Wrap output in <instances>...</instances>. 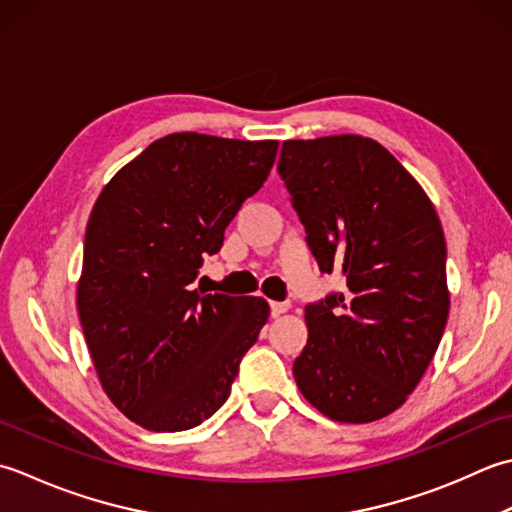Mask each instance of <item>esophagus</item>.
<instances>
[{
	"instance_id": "34e87169",
	"label": "esophagus",
	"mask_w": 512,
	"mask_h": 512,
	"mask_svg": "<svg viewBox=\"0 0 512 512\" xmlns=\"http://www.w3.org/2000/svg\"><path fill=\"white\" fill-rule=\"evenodd\" d=\"M271 316H274V318H278L280 314H285V311H289V302H271Z\"/></svg>"
}]
</instances>
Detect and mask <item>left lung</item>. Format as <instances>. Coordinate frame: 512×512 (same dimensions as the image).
Returning a JSON list of instances; mask_svg holds the SVG:
<instances>
[{"label":"left lung","mask_w":512,"mask_h":512,"mask_svg":"<svg viewBox=\"0 0 512 512\" xmlns=\"http://www.w3.org/2000/svg\"><path fill=\"white\" fill-rule=\"evenodd\" d=\"M322 274L347 280L305 307L300 393L336 422L393 413L429 367L448 320L446 243L435 207L378 141H285L278 159Z\"/></svg>","instance_id":"8db88e82"}]
</instances>
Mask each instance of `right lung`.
<instances>
[{"label": "right lung", "mask_w": 512, "mask_h": 512, "mask_svg": "<svg viewBox=\"0 0 512 512\" xmlns=\"http://www.w3.org/2000/svg\"><path fill=\"white\" fill-rule=\"evenodd\" d=\"M278 141L176 132L103 187L83 243L77 309L103 391L143 429L187 431L232 391L269 305L192 283L267 181Z\"/></svg>", "instance_id": "obj_1"}]
</instances>
